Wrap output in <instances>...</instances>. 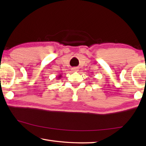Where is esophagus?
I'll use <instances>...</instances> for the list:
<instances>
[{"label":"esophagus","instance_id":"34e87169","mask_svg":"<svg viewBox=\"0 0 146 146\" xmlns=\"http://www.w3.org/2000/svg\"><path fill=\"white\" fill-rule=\"evenodd\" d=\"M72 70H73V72H77V71H78L77 68H74L72 69Z\"/></svg>","mask_w":146,"mask_h":146}]
</instances>
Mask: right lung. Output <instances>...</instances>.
Returning <instances> with one entry per match:
<instances>
[{"mask_svg":"<svg viewBox=\"0 0 146 146\" xmlns=\"http://www.w3.org/2000/svg\"><path fill=\"white\" fill-rule=\"evenodd\" d=\"M61 77H62V75H59L57 77V80H59V79H60Z\"/></svg>","mask_w":146,"mask_h":146,"instance_id":"right-lung-1","label":"right lung"}]
</instances>
